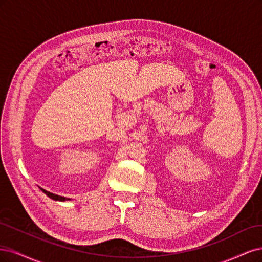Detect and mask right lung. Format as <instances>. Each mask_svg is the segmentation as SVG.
<instances>
[{"instance_id": "add662e5", "label": "right lung", "mask_w": 262, "mask_h": 262, "mask_svg": "<svg viewBox=\"0 0 262 262\" xmlns=\"http://www.w3.org/2000/svg\"><path fill=\"white\" fill-rule=\"evenodd\" d=\"M41 190L43 191L46 195L48 196V197H50L51 199H53V200H58V201H65V200H70L69 198H65V197H63V196H58V195H55V193H52V192H49V191H47V190H45V189H42L41 188Z\"/></svg>"}]
</instances>
